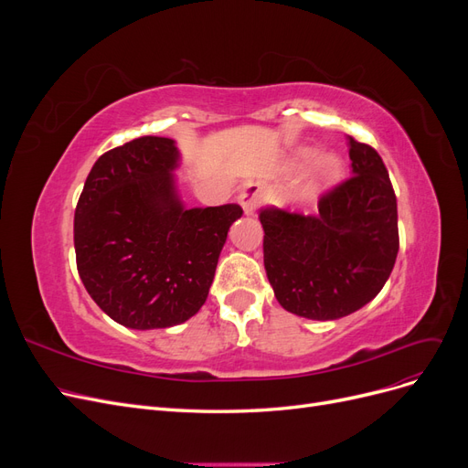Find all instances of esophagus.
<instances>
[{"label":"esophagus","instance_id":"34e87169","mask_svg":"<svg viewBox=\"0 0 468 468\" xmlns=\"http://www.w3.org/2000/svg\"><path fill=\"white\" fill-rule=\"evenodd\" d=\"M261 199H263V187L260 183H248V186H244V189L239 191V197H238L239 205L244 208V215H251V212L256 210L258 205L261 203Z\"/></svg>","mask_w":468,"mask_h":468}]
</instances>
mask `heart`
I'll return each instance as SVG.
<instances>
[{"mask_svg":"<svg viewBox=\"0 0 468 468\" xmlns=\"http://www.w3.org/2000/svg\"><path fill=\"white\" fill-rule=\"evenodd\" d=\"M314 150L310 148H301L292 154L291 160V167L292 169H301L304 167L310 160H313ZM342 176V164L335 158V155L330 154H322L310 165L306 177L303 179L301 187H299V199L303 203H313L314 199L322 193L328 191L334 183Z\"/></svg>","mask_w":468,"mask_h":468,"instance_id":"1","label":"heart"}]
</instances>
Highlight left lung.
<instances>
[{"instance_id": "obj_1", "label": "left lung", "mask_w": 468, "mask_h": 468, "mask_svg": "<svg viewBox=\"0 0 468 468\" xmlns=\"http://www.w3.org/2000/svg\"><path fill=\"white\" fill-rule=\"evenodd\" d=\"M351 177L318 203L316 217L260 210L263 265L275 299L308 320H337L371 303L399 253V210L382 158L347 136Z\"/></svg>"}]
</instances>
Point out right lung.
Listing matches in <instances>:
<instances>
[{
    "label": "right lung",
    "mask_w": 468,
    "mask_h": 468,
    "mask_svg": "<svg viewBox=\"0 0 468 468\" xmlns=\"http://www.w3.org/2000/svg\"><path fill=\"white\" fill-rule=\"evenodd\" d=\"M176 140L134 138L105 152L86 179L74 217L83 287L131 330L169 328L205 304L238 205L187 208L174 172Z\"/></svg>",
    "instance_id": "1"
}]
</instances>
